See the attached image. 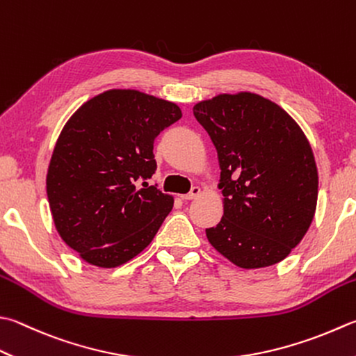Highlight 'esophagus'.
Listing matches in <instances>:
<instances>
[{
    "label": "esophagus",
    "mask_w": 356,
    "mask_h": 356,
    "mask_svg": "<svg viewBox=\"0 0 356 356\" xmlns=\"http://www.w3.org/2000/svg\"><path fill=\"white\" fill-rule=\"evenodd\" d=\"M201 193V189L198 186H193L189 193H186V195H181V198L183 200H195L198 195Z\"/></svg>",
    "instance_id": "1"
}]
</instances>
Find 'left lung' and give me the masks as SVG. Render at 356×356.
<instances>
[{"label": "left lung", "instance_id": "8db88e82", "mask_svg": "<svg viewBox=\"0 0 356 356\" xmlns=\"http://www.w3.org/2000/svg\"><path fill=\"white\" fill-rule=\"evenodd\" d=\"M217 149L223 217L206 236L246 270L284 260L312 225L318 169L310 143L285 110L252 92L193 106Z\"/></svg>", "mask_w": 356, "mask_h": 356}]
</instances>
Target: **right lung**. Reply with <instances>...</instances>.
<instances>
[{"label": "right lung", "mask_w": 356, "mask_h": 356, "mask_svg": "<svg viewBox=\"0 0 356 356\" xmlns=\"http://www.w3.org/2000/svg\"><path fill=\"white\" fill-rule=\"evenodd\" d=\"M181 116L167 100L110 90L85 102L63 127L46 192L60 237L85 261L119 266L156 236L173 198L147 183L156 170L153 144Z\"/></svg>", "instance_id": "1"}]
</instances>
